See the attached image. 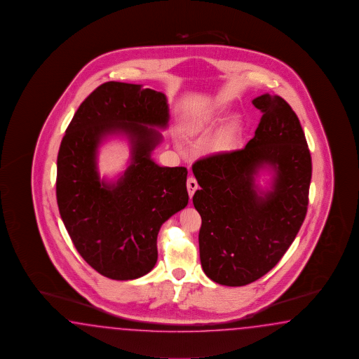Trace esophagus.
I'll return each mask as SVG.
<instances>
[{"label": "esophagus", "mask_w": 359, "mask_h": 359, "mask_svg": "<svg viewBox=\"0 0 359 359\" xmlns=\"http://www.w3.org/2000/svg\"><path fill=\"white\" fill-rule=\"evenodd\" d=\"M187 189H188V193H189V197H193V194H194V191L198 189V184H197V180L194 179V177H189L188 180H187Z\"/></svg>", "instance_id": "34e87169"}]
</instances>
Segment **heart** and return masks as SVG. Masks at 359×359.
Here are the masks:
<instances>
[{"instance_id":"obj_1","label":"heart","mask_w":359,"mask_h":359,"mask_svg":"<svg viewBox=\"0 0 359 359\" xmlns=\"http://www.w3.org/2000/svg\"><path fill=\"white\" fill-rule=\"evenodd\" d=\"M222 111L223 108L220 105H212L206 109L193 113L187 118V130L191 134H198L201 131H205L219 118ZM233 144H234L233 136H226L219 143V149L229 151L233 148Z\"/></svg>"}]
</instances>
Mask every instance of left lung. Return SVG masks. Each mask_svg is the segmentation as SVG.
Returning <instances> with one entry per match:
<instances>
[{
  "label": "left lung",
  "mask_w": 359,
  "mask_h": 359,
  "mask_svg": "<svg viewBox=\"0 0 359 359\" xmlns=\"http://www.w3.org/2000/svg\"><path fill=\"white\" fill-rule=\"evenodd\" d=\"M252 104L263 117L248 145L191 166L201 187L193 196L202 217L201 264L224 286H245L273 269L300 231L309 202L311 151L295 111L271 94ZM264 168L275 172L271 191L255 184Z\"/></svg>",
  "instance_id": "obj_1"
}]
</instances>
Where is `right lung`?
<instances>
[{
    "label": "right lung",
    "instance_id": "right-lung-1",
    "mask_svg": "<svg viewBox=\"0 0 359 359\" xmlns=\"http://www.w3.org/2000/svg\"><path fill=\"white\" fill-rule=\"evenodd\" d=\"M165 94L142 85L105 82L82 102L65 130L56 172V201L65 229L83 260L104 277H143L157 263V236L188 205L185 168L151 160L168 128ZM126 135L132 165L114 184L100 181L95 154L109 135Z\"/></svg>",
    "mask_w": 359,
    "mask_h": 359
}]
</instances>
